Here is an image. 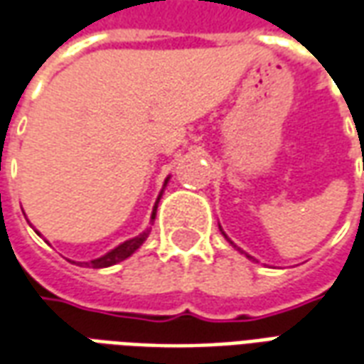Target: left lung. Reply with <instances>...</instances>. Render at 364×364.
Returning <instances> with one entry per match:
<instances>
[{"label": "left lung", "mask_w": 364, "mask_h": 364, "mask_svg": "<svg viewBox=\"0 0 364 364\" xmlns=\"http://www.w3.org/2000/svg\"><path fill=\"white\" fill-rule=\"evenodd\" d=\"M223 235H225V232H223ZM246 256H248V254H246ZM248 258H250V256H248Z\"/></svg>", "instance_id": "obj_1"}]
</instances>
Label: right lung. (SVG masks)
Instances as JSON below:
<instances>
[{
    "label": "right lung",
    "instance_id": "1",
    "mask_svg": "<svg viewBox=\"0 0 364 364\" xmlns=\"http://www.w3.org/2000/svg\"><path fill=\"white\" fill-rule=\"evenodd\" d=\"M159 197H161V195H159ZM159 197H157V203H159ZM157 203H156V207H154V215H151V218H156ZM147 235H149V230L141 232V235L136 236V238H132V240H126V242L120 244L118 248H114L112 252L104 254L102 258H96V260H90V262H80V264H85L86 268H108V266H114V264L126 260L128 256H132V254L136 252L139 246L146 242Z\"/></svg>",
    "mask_w": 364,
    "mask_h": 364
}]
</instances>
